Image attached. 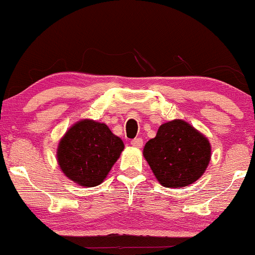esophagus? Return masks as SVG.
Returning a JSON list of instances; mask_svg holds the SVG:
<instances>
[{
	"label": "esophagus",
	"instance_id": "34e87169",
	"mask_svg": "<svg viewBox=\"0 0 255 255\" xmlns=\"http://www.w3.org/2000/svg\"><path fill=\"white\" fill-rule=\"evenodd\" d=\"M142 144H144V140L141 139V137H135V139H133L130 141V145L134 146V147H142Z\"/></svg>",
	"mask_w": 255,
	"mask_h": 255
}]
</instances>
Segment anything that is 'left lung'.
Returning <instances> with one entry per match:
<instances>
[{
  "instance_id": "8db88e82",
  "label": "left lung",
  "mask_w": 255,
  "mask_h": 255,
  "mask_svg": "<svg viewBox=\"0 0 255 255\" xmlns=\"http://www.w3.org/2000/svg\"><path fill=\"white\" fill-rule=\"evenodd\" d=\"M142 154L158 182L166 188H180L201 177L211 159V146L193 126L174 120L158 128Z\"/></svg>"
}]
</instances>
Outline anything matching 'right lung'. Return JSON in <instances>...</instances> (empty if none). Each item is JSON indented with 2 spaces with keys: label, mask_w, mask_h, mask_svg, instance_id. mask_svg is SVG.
<instances>
[{
  "label": "right lung",
  "mask_w": 255,
  "mask_h": 255,
  "mask_svg": "<svg viewBox=\"0 0 255 255\" xmlns=\"http://www.w3.org/2000/svg\"><path fill=\"white\" fill-rule=\"evenodd\" d=\"M124 148V141L107 125L81 120L60 140L56 156L69 180L83 187H96L103 182Z\"/></svg>",
  "instance_id": "1"
}]
</instances>
